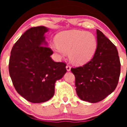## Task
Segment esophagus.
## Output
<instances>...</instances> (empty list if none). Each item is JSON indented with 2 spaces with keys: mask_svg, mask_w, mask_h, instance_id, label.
Returning <instances> with one entry per match:
<instances>
[{
  "mask_svg": "<svg viewBox=\"0 0 127 127\" xmlns=\"http://www.w3.org/2000/svg\"><path fill=\"white\" fill-rule=\"evenodd\" d=\"M66 69H67V70L68 71V72L70 71V69H71L70 66V65H67V66H66Z\"/></svg>",
  "mask_w": 127,
  "mask_h": 127,
  "instance_id": "obj_1",
  "label": "esophagus"
}]
</instances>
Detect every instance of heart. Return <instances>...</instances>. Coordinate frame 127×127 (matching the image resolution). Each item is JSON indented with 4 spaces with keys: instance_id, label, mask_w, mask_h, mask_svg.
Segmentation results:
<instances>
[{
    "instance_id": "b5f03b06",
    "label": "heart",
    "mask_w": 127,
    "mask_h": 127,
    "mask_svg": "<svg viewBox=\"0 0 127 127\" xmlns=\"http://www.w3.org/2000/svg\"><path fill=\"white\" fill-rule=\"evenodd\" d=\"M97 45V39L91 32L72 30L59 33L56 37V43L51 45V48L62 57L68 53L72 63L81 65L93 59Z\"/></svg>"
}]
</instances>
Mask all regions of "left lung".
Here are the masks:
<instances>
[{
	"mask_svg": "<svg viewBox=\"0 0 127 127\" xmlns=\"http://www.w3.org/2000/svg\"><path fill=\"white\" fill-rule=\"evenodd\" d=\"M97 49L90 62L72 68L76 94L84 101L95 103L114 91L118 83L121 63L116 47L97 29Z\"/></svg>",
	"mask_w": 127,
	"mask_h": 127,
	"instance_id": "8db88e82",
	"label": "left lung"
}]
</instances>
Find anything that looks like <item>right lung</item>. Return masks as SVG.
<instances>
[{"label": "right lung", "instance_id": "1", "mask_svg": "<svg viewBox=\"0 0 127 127\" xmlns=\"http://www.w3.org/2000/svg\"><path fill=\"white\" fill-rule=\"evenodd\" d=\"M44 26L27 30L13 46L9 72L13 85L20 95L33 103L45 102L54 95L55 84L67 70L66 64L55 62L53 52L47 47Z\"/></svg>", "mask_w": 127, "mask_h": 127}]
</instances>
